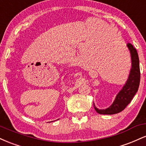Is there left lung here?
Instances as JSON below:
<instances>
[{
	"mask_svg": "<svg viewBox=\"0 0 146 146\" xmlns=\"http://www.w3.org/2000/svg\"><path fill=\"white\" fill-rule=\"evenodd\" d=\"M127 46L130 50L132 59V68L128 80L121 91L117 94L115 101L109 108L105 110H100L93 104L95 110L99 114L113 115L120 113L130 103L138 90L140 83V68L138 53L137 49L132 44L128 42Z\"/></svg>",
	"mask_w": 146,
	"mask_h": 146,
	"instance_id": "obj_1",
	"label": "left lung"
}]
</instances>
